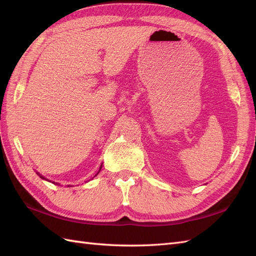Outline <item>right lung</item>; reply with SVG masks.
I'll return each instance as SVG.
<instances>
[{"mask_svg": "<svg viewBox=\"0 0 256 256\" xmlns=\"http://www.w3.org/2000/svg\"><path fill=\"white\" fill-rule=\"evenodd\" d=\"M102 166H100V168H99V172H100V170H102ZM99 172H98V173H99ZM98 173H97L96 175H98ZM37 174H38V173H37ZM38 175H40V174H38ZM96 175H95V176H96ZM40 176L42 178V180H46V178H44V176H42V175H40ZM53 182L54 184H58V182Z\"/></svg>", "mask_w": 256, "mask_h": 256, "instance_id": "1", "label": "right lung"}]
</instances>
